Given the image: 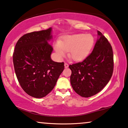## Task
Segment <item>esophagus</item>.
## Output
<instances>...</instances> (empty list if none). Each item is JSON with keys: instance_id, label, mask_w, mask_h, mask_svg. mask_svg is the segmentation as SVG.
Returning <instances> with one entry per match:
<instances>
[{"instance_id": "34e87169", "label": "esophagus", "mask_w": 128, "mask_h": 128, "mask_svg": "<svg viewBox=\"0 0 128 128\" xmlns=\"http://www.w3.org/2000/svg\"><path fill=\"white\" fill-rule=\"evenodd\" d=\"M64 68H68V67H69V64H64Z\"/></svg>"}]
</instances>
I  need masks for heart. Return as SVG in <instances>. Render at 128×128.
<instances>
[{
	"label": "heart",
	"mask_w": 128,
	"mask_h": 128,
	"mask_svg": "<svg viewBox=\"0 0 128 128\" xmlns=\"http://www.w3.org/2000/svg\"><path fill=\"white\" fill-rule=\"evenodd\" d=\"M94 39L92 35L85 34L66 36L60 42L54 45V49L59 58L65 56L69 52L68 56L76 62L84 59L89 55L94 45Z\"/></svg>",
	"instance_id": "b5f03b06"
}]
</instances>
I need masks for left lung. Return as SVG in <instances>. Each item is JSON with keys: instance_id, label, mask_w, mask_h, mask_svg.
Returning <instances> with one entry per match:
<instances>
[{"instance_id": "8db88e82", "label": "left lung", "mask_w": 128, "mask_h": 128, "mask_svg": "<svg viewBox=\"0 0 128 128\" xmlns=\"http://www.w3.org/2000/svg\"><path fill=\"white\" fill-rule=\"evenodd\" d=\"M98 39L92 52L83 61L69 65L70 83L74 92L83 97L99 92L111 79L114 69L112 46L97 31Z\"/></svg>"}]
</instances>
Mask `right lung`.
Segmentation results:
<instances>
[{"mask_svg":"<svg viewBox=\"0 0 128 128\" xmlns=\"http://www.w3.org/2000/svg\"><path fill=\"white\" fill-rule=\"evenodd\" d=\"M51 27L22 36L13 53L14 68L21 87L34 98L44 97L52 90L64 69V63L54 62Z\"/></svg>","mask_w":128,"mask_h":128,"instance_id":"add662e5","label":"right lung"}]
</instances>
